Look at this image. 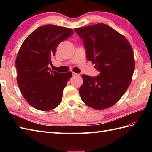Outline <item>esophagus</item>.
I'll list each match as a JSON object with an SVG mask.
<instances>
[{
    "instance_id": "1",
    "label": "esophagus",
    "mask_w": 152,
    "mask_h": 152,
    "mask_svg": "<svg viewBox=\"0 0 152 152\" xmlns=\"http://www.w3.org/2000/svg\"><path fill=\"white\" fill-rule=\"evenodd\" d=\"M72 74H73V76H80L79 74H77V73H75V72H73Z\"/></svg>"
}]
</instances>
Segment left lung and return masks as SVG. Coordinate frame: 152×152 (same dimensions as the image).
Masks as SVG:
<instances>
[{
    "label": "left lung",
    "mask_w": 152,
    "mask_h": 152,
    "mask_svg": "<svg viewBox=\"0 0 152 152\" xmlns=\"http://www.w3.org/2000/svg\"><path fill=\"white\" fill-rule=\"evenodd\" d=\"M83 40L86 57L95 64L97 76L83 74L79 89L82 101L102 110L115 104L129 86L134 70V54L125 37L107 25L74 28Z\"/></svg>",
    "instance_id": "left-lung-1"
}]
</instances>
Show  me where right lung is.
Returning a JSON list of instances; mask_svg holds the SVG:
<instances>
[{"instance_id": "1", "label": "right lung", "mask_w": 152, "mask_h": 152, "mask_svg": "<svg viewBox=\"0 0 152 152\" xmlns=\"http://www.w3.org/2000/svg\"><path fill=\"white\" fill-rule=\"evenodd\" d=\"M69 28L45 25L34 30L22 44L15 60L17 82L28 104L42 111L59 106L71 72L59 73L48 67L58 45L73 34Z\"/></svg>"}]
</instances>
